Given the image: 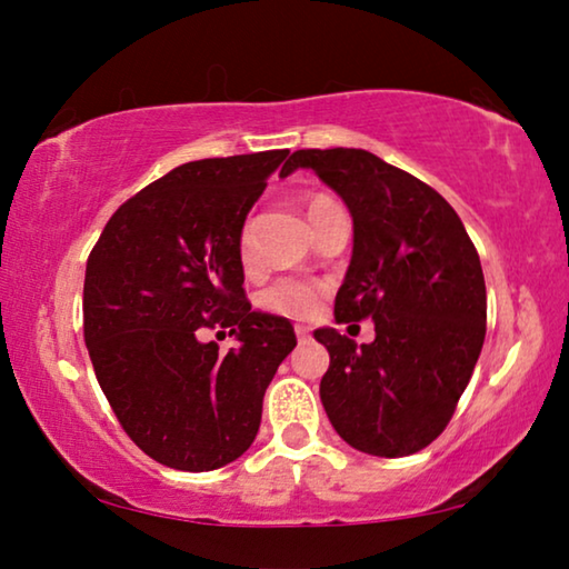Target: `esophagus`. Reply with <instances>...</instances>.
Returning a JSON list of instances; mask_svg holds the SVG:
<instances>
[{
  "mask_svg": "<svg viewBox=\"0 0 569 569\" xmlns=\"http://www.w3.org/2000/svg\"><path fill=\"white\" fill-rule=\"evenodd\" d=\"M295 333H298V341H308L310 339V331L306 326H295Z\"/></svg>",
  "mask_w": 569,
  "mask_h": 569,
  "instance_id": "1",
  "label": "esophagus"
}]
</instances>
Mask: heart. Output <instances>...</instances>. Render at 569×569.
Instances as JSON below:
<instances>
[{
	"label": "heart",
	"instance_id": "1",
	"mask_svg": "<svg viewBox=\"0 0 569 569\" xmlns=\"http://www.w3.org/2000/svg\"><path fill=\"white\" fill-rule=\"evenodd\" d=\"M329 197L318 193L308 201V214L316 212L321 204H329ZM238 256L243 261V267H253L256 261V238L251 222L243 224L238 236ZM323 287L310 282V279L300 277H282L277 282H271L267 290L259 295V306L269 313L284 316V318H310L318 310V302H321Z\"/></svg>",
	"mask_w": 569,
	"mask_h": 569
}]
</instances>
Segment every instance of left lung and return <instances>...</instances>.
I'll return each instance as SVG.
<instances>
[{
	"mask_svg": "<svg viewBox=\"0 0 569 569\" xmlns=\"http://www.w3.org/2000/svg\"><path fill=\"white\" fill-rule=\"evenodd\" d=\"M310 168L345 199L355 224L352 261L339 287L337 323L376 321L357 347L337 329L321 401L349 446L401 458L430 446L453 417L487 333L479 253L456 209L407 170L368 150H298L282 173Z\"/></svg>",
	"mask_w": 569,
	"mask_h": 569,
	"instance_id": "8db88e82",
	"label": "left lung"
}]
</instances>
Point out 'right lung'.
<instances>
[{"label": "right lung", "mask_w": 569, "mask_h": 569, "mask_svg": "<svg viewBox=\"0 0 569 569\" xmlns=\"http://www.w3.org/2000/svg\"><path fill=\"white\" fill-rule=\"evenodd\" d=\"M290 150L193 160L116 209L84 271V345L123 432L162 466L212 471L259 432L292 323L251 310L238 236ZM204 328L230 330L220 356Z\"/></svg>", "instance_id": "add662e5"}]
</instances>
